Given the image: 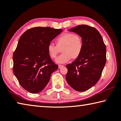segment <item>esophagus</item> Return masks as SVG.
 <instances>
[{"instance_id":"esophagus-1","label":"esophagus","mask_w":121,"mask_h":121,"mask_svg":"<svg viewBox=\"0 0 121 121\" xmlns=\"http://www.w3.org/2000/svg\"><path fill=\"white\" fill-rule=\"evenodd\" d=\"M63 67V65H58V67H59V69L61 68H62V67Z\"/></svg>"}]
</instances>
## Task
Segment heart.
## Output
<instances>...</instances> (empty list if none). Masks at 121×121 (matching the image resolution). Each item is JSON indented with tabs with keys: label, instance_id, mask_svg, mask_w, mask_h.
Returning a JSON list of instances; mask_svg holds the SVG:
<instances>
[{
	"label": "heart",
	"instance_id": "heart-1",
	"mask_svg": "<svg viewBox=\"0 0 121 121\" xmlns=\"http://www.w3.org/2000/svg\"><path fill=\"white\" fill-rule=\"evenodd\" d=\"M56 45L50 43L47 47V51L51 58L56 59L61 52L62 54L56 59V62L64 63L70 59H76L80 56L83 48L82 37L78 34L65 32L59 36L56 40Z\"/></svg>",
	"mask_w": 121,
	"mask_h": 121
}]
</instances>
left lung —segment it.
<instances>
[{
  "instance_id": "8db88e82",
  "label": "left lung",
  "mask_w": 121,
  "mask_h": 121,
  "mask_svg": "<svg viewBox=\"0 0 121 121\" xmlns=\"http://www.w3.org/2000/svg\"><path fill=\"white\" fill-rule=\"evenodd\" d=\"M69 31L80 35L83 48L80 56L68 69L65 79L77 91H86L99 80L106 62V48L102 36L95 28L85 24L78 25Z\"/></svg>"
}]
</instances>
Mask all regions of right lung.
Returning a JSON list of instances; mask_svg holds the SVG:
<instances>
[{
  "mask_svg": "<svg viewBox=\"0 0 121 121\" xmlns=\"http://www.w3.org/2000/svg\"><path fill=\"white\" fill-rule=\"evenodd\" d=\"M62 30L34 27L22 35L13 53V71L21 86L29 92L43 90L58 65L51 60L47 47Z\"/></svg>",
  "mask_w": 121,
  "mask_h": 121,
  "instance_id": "right-lung-1",
  "label": "right lung"
}]
</instances>
